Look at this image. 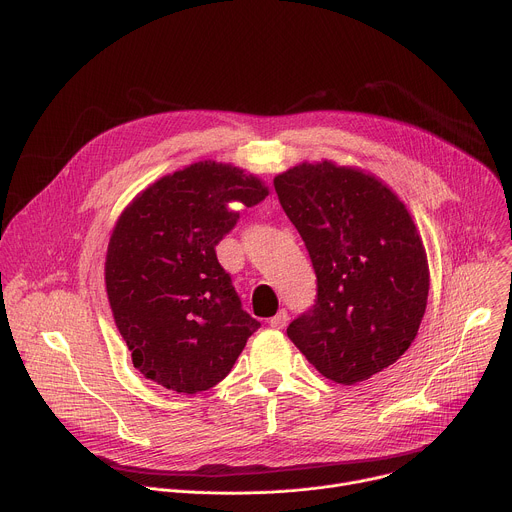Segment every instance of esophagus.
Masks as SVG:
<instances>
[{
    "label": "esophagus",
    "mask_w": 512,
    "mask_h": 512,
    "mask_svg": "<svg viewBox=\"0 0 512 512\" xmlns=\"http://www.w3.org/2000/svg\"><path fill=\"white\" fill-rule=\"evenodd\" d=\"M285 324H287V312L285 310H279L273 318H269V326L273 330H281Z\"/></svg>",
    "instance_id": "obj_1"
}]
</instances>
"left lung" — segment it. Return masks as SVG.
Here are the masks:
<instances>
[{"label":"left lung","instance_id":"left-lung-1","mask_svg":"<svg viewBox=\"0 0 512 512\" xmlns=\"http://www.w3.org/2000/svg\"><path fill=\"white\" fill-rule=\"evenodd\" d=\"M318 277L316 306L287 336L338 385L391 367L411 346L429 296L427 253L405 202L375 174L332 160L273 178Z\"/></svg>","mask_w":512,"mask_h":512}]
</instances>
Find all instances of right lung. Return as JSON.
Wrapping results in <instances>:
<instances>
[{
    "label": "right lung",
    "mask_w": 512,
    "mask_h": 512,
    "mask_svg": "<svg viewBox=\"0 0 512 512\" xmlns=\"http://www.w3.org/2000/svg\"><path fill=\"white\" fill-rule=\"evenodd\" d=\"M267 194L259 176L202 160L143 188L119 214L105 289L145 379L194 395L231 373L261 324L241 308L214 247L237 223L233 204L253 206Z\"/></svg>",
    "instance_id": "1"
}]
</instances>
